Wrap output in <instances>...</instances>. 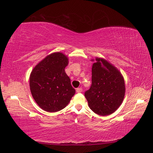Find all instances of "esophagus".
<instances>
[{"instance_id":"esophagus-1","label":"esophagus","mask_w":153,"mask_h":153,"mask_svg":"<svg viewBox=\"0 0 153 153\" xmlns=\"http://www.w3.org/2000/svg\"><path fill=\"white\" fill-rule=\"evenodd\" d=\"M76 91L77 93H80V92L82 91V88H78L76 89Z\"/></svg>"}]
</instances>
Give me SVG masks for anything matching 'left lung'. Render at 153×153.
Masks as SVG:
<instances>
[{
  "mask_svg": "<svg viewBox=\"0 0 153 153\" xmlns=\"http://www.w3.org/2000/svg\"><path fill=\"white\" fill-rule=\"evenodd\" d=\"M92 65L91 85L85 92L89 107L102 116L117 110L123 100L125 85L123 76L106 59L95 58Z\"/></svg>",
  "mask_w": 153,
  "mask_h": 153,
  "instance_id": "1",
  "label": "left lung"
}]
</instances>
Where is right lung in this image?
Listing matches in <instances>:
<instances>
[{"label": "right lung", "mask_w": 153, "mask_h": 153, "mask_svg": "<svg viewBox=\"0 0 153 153\" xmlns=\"http://www.w3.org/2000/svg\"><path fill=\"white\" fill-rule=\"evenodd\" d=\"M68 62V57L58 52L48 55L32 71L30 89L43 110L56 112L64 109L75 94L65 72Z\"/></svg>", "instance_id": "right-lung-1"}]
</instances>
